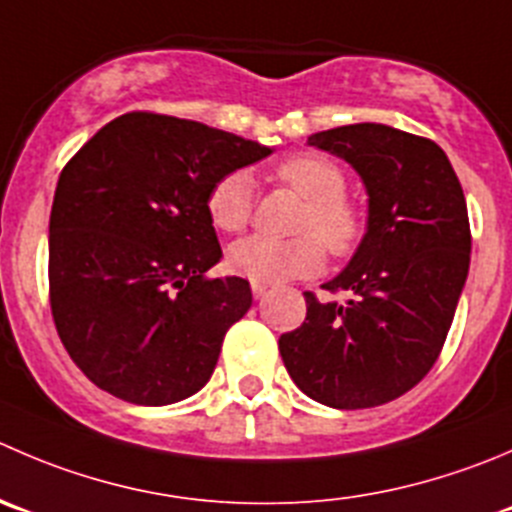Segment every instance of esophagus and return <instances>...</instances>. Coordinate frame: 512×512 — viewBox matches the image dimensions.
Returning <instances> with one entry per match:
<instances>
[{
	"label": "esophagus",
	"instance_id": "34e87169",
	"mask_svg": "<svg viewBox=\"0 0 512 512\" xmlns=\"http://www.w3.org/2000/svg\"><path fill=\"white\" fill-rule=\"evenodd\" d=\"M267 292H270V287L262 285V282H252V295H255V300H262Z\"/></svg>",
	"mask_w": 512,
	"mask_h": 512
}]
</instances>
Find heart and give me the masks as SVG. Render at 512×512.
Listing matches in <instances>:
<instances>
[{"instance_id": "b5f03b06", "label": "heart", "mask_w": 512, "mask_h": 512, "mask_svg": "<svg viewBox=\"0 0 512 512\" xmlns=\"http://www.w3.org/2000/svg\"><path fill=\"white\" fill-rule=\"evenodd\" d=\"M277 175L307 200L297 225L305 235L290 240L252 235L227 252V262L237 275L262 285L315 275L325 265V247L337 257L350 255L362 237V215L345 197L347 177L340 165L322 155H297L282 162ZM252 202L255 185L247 170L227 172L207 192V212L225 232H237L250 222Z\"/></svg>"}]
</instances>
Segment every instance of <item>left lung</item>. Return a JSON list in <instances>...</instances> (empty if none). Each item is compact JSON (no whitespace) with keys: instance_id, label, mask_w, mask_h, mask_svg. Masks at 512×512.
<instances>
[{"instance_id":"8db88e82","label":"left lung","mask_w":512,"mask_h":512,"mask_svg":"<svg viewBox=\"0 0 512 512\" xmlns=\"http://www.w3.org/2000/svg\"><path fill=\"white\" fill-rule=\"evenodd\" d=\"M345 160L367 192V230L327 290L305 292L307 317L280 337V355L307 398L337 410L390 403L438 360L470 267L463 187L435 142L362 122L307 137Z\"/></svg>"}]
</instances>
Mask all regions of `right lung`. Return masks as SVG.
Wrapping results in <instances>:
<instances>
[{"label": "right lung", "instance_id": "right-lung-1", "mask_svg": "<svg viewBox=\"0 0 512 512\" xmlns=\"http://www.w3.org/2000/svg\"><path fill=\"white\" fill-rule=\"evenodd\" d=\"M270 147L192 119L130 112L67 162L49 215V305L79 370L135 405L205 388L225 332L250 310L220 262L207 192Z\"/></svg>", "mask_w": 512, "mask_h": 512}]
</instances>
